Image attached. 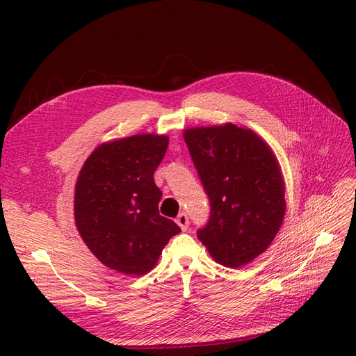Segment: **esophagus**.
<instances>
[{
  "label": "esophagus",
  "instance_id": "esophagus-1",
  "mask_svg": "<svg viewBox=\"0 0 356 356\" xmlns=\"http://www.w3.org/2000/svg\"><path fill=\"white\" fill-rule=\"evenodd\" d=\"M175 221H177V224L179 225L182 232H186L188 229V217H187L184 212H181Z\"/></svg>",
  "mask_w": 356,
  "mask_h": 356
}]
</instances>
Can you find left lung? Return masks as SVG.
<instances>
[{
    "instance_id": "obj_1",
    "label": "left lung",
    "mask_w": 356,
    "mask_h": 356,
    "mask_svg": "<svg viewBox=\"0 0 356 356\" xmlns=\"http://www.w3.org/2000/svg\"><path fill=\"white\" fill-rule=\"evenodd\" d=\"M186 144L211 202L197 232L215 261L242 267L263 254L285 217V184L272 148L248 127H190Z\"/></svg>"
}]
</instances>
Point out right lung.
<instances>
[{
    "label": "right lung",
    "mask_w": 356,
    "mask_h": 356,
    "mask_svg": "<svg viewBox=\"0 0 356 356\" xmlns=\"http://www.w3.org/2000/svg\"><path fill=\"white\" fill-rule=\"evenodd\" d=\"M169 138L141 134L96 147L84 161L74 193V220L98 260L123 275L143 276L157 264L178 225L161 217L154 170Z\"/></svg>",
    "instance_id": "obj_1"
}]
</instances>
